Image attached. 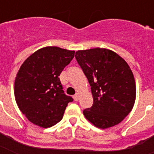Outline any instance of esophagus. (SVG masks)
<instances>
[{
  "mask_svg": "<svg viewBox=\"0 0 154 154\" xmlns=\"http://www.w3.org/2000/svg\"><path fill=\"white\" fill-rule=\"evenodd\" d=\"M73 99H74L76 101H78V100H79V94H75L74 96H73Z\"/></svg>",
  "mask_w": 154,
  "mask_h": 154,
  "instance_id": "esophagus-1",
  "label": "esophagus"
}]
</instances>
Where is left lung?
I'll list each match as a JSON object with an SVG mask.
<instances>
[{"instance_id":"1","label":"left lung","mask_w":154,"mask_h":154,"mask_svg":"<svg viewBox=\"0 0 154 154\" xmlns=\"http://www.w3.org/2000/svg\"><path fill=\"white\" fill-rule=\"evenodd\" d=\"M75 57L89 81L94 98L92 107L83 111L85 118L102 129L119 124L136 100V83L128 63L103 48L78 50Z\"/></svg>"}]
</instances>
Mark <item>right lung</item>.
<instances>
[{"label":"right lung","mask_w":154,"mask_h":154,"mask_svg":"<svg viewBox=\"0 0 154 154\" xmlns=\"http://www.w3.org/2000/svg\"><path fill=\"white\" fill-rule=\"evenodd\" d=\"M74 53L57 46L44 47L30 55L19 69L14 83L15 100L32 124L49 128L62 119L72 98L64 94L59 76Z\"/></svg>","instance_id":"obj_1"}]
</instances>
